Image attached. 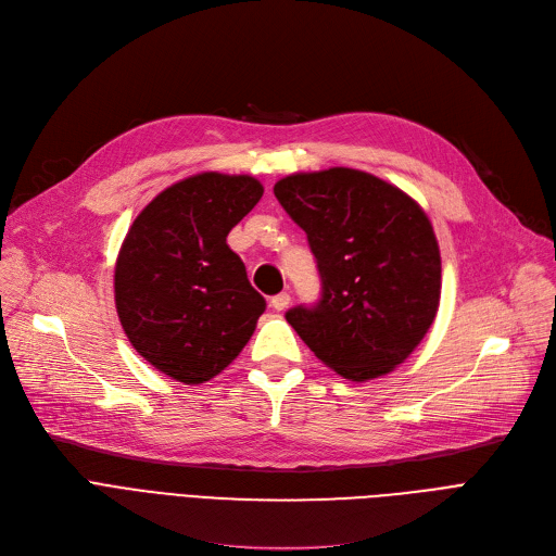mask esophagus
<instances>
[{
	"label": "esophagus",
	"mask_w": 556,
	"mask_h": 556,
	"mask_svg": "<svg viewBox=\"0 0 556 556\" xmlns=\"http://www.w3.org/2000/svg\"><path fill=\"white\" fill-rule=\"evenodd\" d=\"M288 304H290V295H288V293H279V295H275V298L270 300V306H273L275 311H286Z\"/></svg>",
	"instance_id": "1"
}]
</instances>
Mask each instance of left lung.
I'll return each instance as SVG.
<instances>
[{
  "instance_id": "left-lung-1",
  "label": "left lung",
  "mask_w": 556,
  "mask_h": 556,
  "mask_svg": "<svg viewBox=\"0 0 556 556\" xmlns=\"http://www.w3.org/2000/svg\"><path fill=\"white\" fill-rule=\"evenodd\" d=\"M275 198L308 239L319 298L286 311L311 352L352 381L401 365L440 306L442 261L428 216L354 168L288 175Z\"/></svg>"
}]
</instances>
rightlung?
Listing matches in <instances>:
<instances>
[{
    "instance_id": "1",
    "label": "right lung",
    "mask_w": 556,
    "mask_h": 556,
    "mask_svg": "<svg viewBox=\"0 0 556 556\" xmlns=\"http://www.w3.org/2000/svg\"><path fill=\"white\" fill-rule=\"evenodd\" d=\"M248 175L202 173L162 191L132 223L114 300L132 346L175 381H210L241 354L266 300L227 233L261 200Z\"/></svg>"
}]
</instances>
